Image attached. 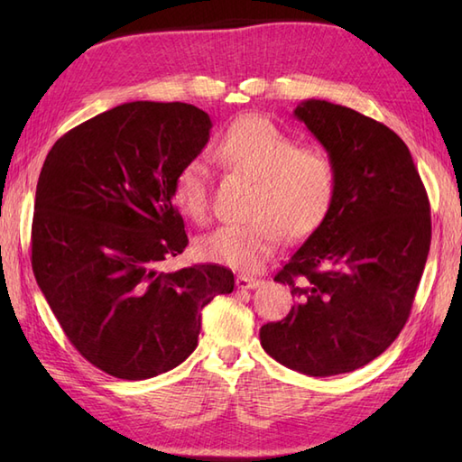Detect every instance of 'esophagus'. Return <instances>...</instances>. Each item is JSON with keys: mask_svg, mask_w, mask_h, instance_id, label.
Listing matches in <instances>:
<instances>
[{"mask_svg": "<svg viewBox=\"0 0 462 462\" xmlns=\"http://www.w3.org/2000/svg\"><path fill=\"white\" fill-rule=\"evenodd\" d=\"M260 283L262 282L258 278H252V276H238L236 278V286L240 290H254V288H258Z\"/></svg>", "mask_w": 462, "mask_h": 462, "instance_id": "34e87169", "label": "esophagus"}]
</instances>
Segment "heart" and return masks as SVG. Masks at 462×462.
Wrapping results in <instances>:
<instances>
[{"instance_id":"1","label":"heart","mask_w":462,"mask_h":462,"mask_svg":"<svg viewBox=\"0 0 462 462\" xmlns=\"http://www.w3.org/2000/svg\"><path fill=\"white\" fill-rule=\"evenodd\" d=\"M222 164L254 180L246 222L224 224L199 240L204 260L236 270H256L283 236H308L326 218L336 196L331 156L296 139L263 116L232 123L214 146ZM172 199L184 216L204 222L210 212L208 169L200 159L180 166Z\"/></svg>"}]
</instances>
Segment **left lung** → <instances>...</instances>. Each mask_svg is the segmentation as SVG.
Instances as JSON below:
<instances>
[{"label": "left lung", "instance_id": "1", "mask_svg": "<svg viewBox=\"0 0 462 462\" xmlns=\"http://www.w3.org/2000/svg\"><path fill=\"white\" fill-rule=\"evenodd\" d=\"M337 172L331 208L273 278L296 296L260 329L272 359L310 377L356 371L403 329L430 246V208L407 144L349 106L301 101Z\"/></svg>", "mask_w": 462, "mask_h": 462}]
</instances>
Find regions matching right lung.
I'll return each mask as SVG.
<instances>
[{
    "instance_id": "1",
    "label": "right lung",
    "mask_w": 462,
    "mask_h": 462,
    "mask_svg": "<svg viewBox=\"0 0 462 462\" xmlns=\"http://www.w3.org/2000/svg\"><path fill=\"white\" fill-rule=\"evenodd\" d=\"M208 113L134 101L75 126L49 151L35 190L32 266L59 326L113 377L174 369L199 346L202 310L232 293L216 263L161 270L189 246L174 176L210 139Z\"/></svg>"
}]
</instances>
